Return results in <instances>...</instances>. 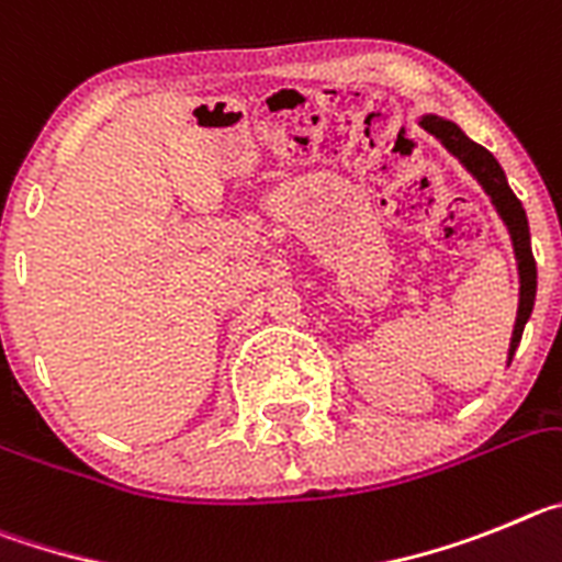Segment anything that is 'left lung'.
<instances>
[{"mask_svg": "<svg viewBox=\"0 0 562 562\" xmlns=\"http://www.w3.org/2000/svg\"><path fill=\"white\" fill-rule=\"evenodd\" d=\"M419 125H423L431 136H437L439 143L448 148V154L457 156L464 168H468V173L484 187V193L490 195L495 212L502 215V221L509 229V237H513V249H515V260H518V277H520L518 318H515L513 341H509V361H513L515 350H518V344H520V336H524V327H527L529 316H532L535 291H538V269H535L532 246H529L527 212H524L520 201L515 199V193L509 190L507 176H504L502 165L495 161V156L490 154L487 148L473 143V139H468L464 131L459 128L457 123L437 117V114H426V117L419 120Z\"/></svg>", "mask_w": 562, "mask_h": 562, "instance_id": "8db88e82", "label": "left lung"}]
</instances>
